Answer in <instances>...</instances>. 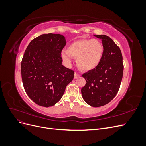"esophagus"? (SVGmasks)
Masks as SVG:
<instances>
[{
	"instance_id": "34e87169",
	"label": "esophagus",
	"mask_w": 146,
	"mask_h": 146,
	"mask_svg": "<svg viewBox=\"0 0 146 146\" xmlns=\"http://www.w3.org/2000/svg\"><path fill=\"white\" fill-rule=\"evenodd\" d=\"M79 77H80V75L77 74V73H75V74H74V78H78Z\"/></svg>"
}]
</instances>
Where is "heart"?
Masks as SVG:
<instances>
[{
	"label": "heart",
	"instance_id": "1",
	"mask_svg": "<svg viewBox=\"0 0 146 146\" xmlns=\"http://www.w3.org/2000/svg\"><path fill=\"white\" fill-rule=\"evenodd\" d=\"M104 53V47L100 41L94 39H83L71 42L61 56L64 62L69 64L71 58H76L78 68L88 72L95 69L100 63Z\"/></svg>",
	"mask_w": 146,
	"mask_h": 146
}]
</instances>
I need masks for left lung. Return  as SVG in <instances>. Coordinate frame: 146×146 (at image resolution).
Listing matches in <instances>:
<instances>
[{"label": "left lung", "mask_w": 146, "mask_h": 146, "mask_svg": "<svg viewBox=\"0 0 146 146\" xmlns=\"http://www.w3.org/2000/svg\"><path fill=\"white\" fill-rule=\"evenodd\" d=\"M94 36L102 39L104 56L95 69L82 75L86 84L81 91L88 104L98 107L109 103L117 94L122 79L123 64L120 48L111 38L104 35Z\"/></svg>", "instance_id": "left-lung-1"}]
</instances>
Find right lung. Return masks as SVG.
I'll use <instances>...</instances> for the list:
<instances>
[{"instance_id": "add662e5", "label": "right lung", "mask_w": 146, "mask_h": 146, "mask_svg": "<svg viewBox=\"0 0 146 146\" xmlns=\"http://www.w3.org/2000/svg\"><path fill=\"white\" fill-rule=\"evenodd\" d=\"M62 35L47 33L35 38L24 52L21 76L26 93L35 103L48 107L62 98L74 71L62 65L61 51L66 46Z\"/></svg>"}]
</instances>
